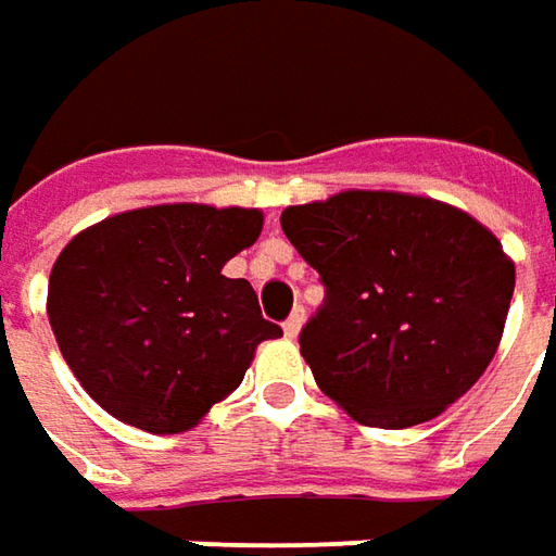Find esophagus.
<instances>
[{"label": "esophagus", "instance_id": "esophagus-1", "mask_svg": "<svg viewBox=\"0 0 556 556\" xmlns=\"http://www.w3.org/2000/svg\"><path fill=\"white\" fill-rule=\"evenodd\" d=\"M303 321H306V309H293L290 312V318L285 321V337H296V333L303 331Z\"/></svg>", "mask_w": 556, "mask_h": 556}]
</instances>
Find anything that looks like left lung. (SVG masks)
I'll use <instances>...</instances> for the list:
<instances>
[{"instance_id": "left-lung-1", "label": "left lung", "mask_w": 556, "mask_h": 556, "mask_svg": "<svg viewBox=\"0 0 556 556\" xmlns=\"http://www.w3.org/2000/svg\"><path fill=\"white\" fill-rule=\"evenodd\" d=\"M281 228L325 285L300 353L358 424H424L489 368L514 263L473 216L417 194L340 191L288 206Z\"/></svg>"}]
</instances>
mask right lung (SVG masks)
Instances as JSON below:
<instances>
[{"label":"right lung","mask_w":556,"mask_h":556,"mask_svg":"<svg viewBox=\"0 0 556 556\" xmlns=\"http://www.w3.org/2000/svg\"><path fill=\"white\" fill-rule=\"evenodd\" d=\"M263 231L244 206L161 203L79 231L54 260L49 321L83 390L123 424L185 433L235 393L263 340L256 290L223 266Z\"/></svg>","instance_id":"1"}]
</instances>
